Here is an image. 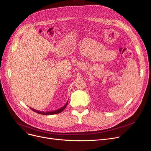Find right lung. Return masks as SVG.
I'll return each mask as SVG.
<instances>
[{"label": "right lung", "mask_w": 151, "mask_h": 151, "mask_svg": "<svg viewBox=\"0 0 151 151\" xmlns=\"http://www.w3.org/2000/svg\"><path fill=\"white\" fill-rule=\"evenodd\" d=\"M68 104V102L67 103V104L65 105V106H63L62 108H60L59 109H58V110H55V111H50V112H42V111H37V110H35L34 109H32L31 108L32 110H33L34 111L40 114H44V115H51V114H58V113H61L62 111H63L65 109V108H66L67 105Z\"/></svg>", "instance_id": "obj_1"}]
</instances>
